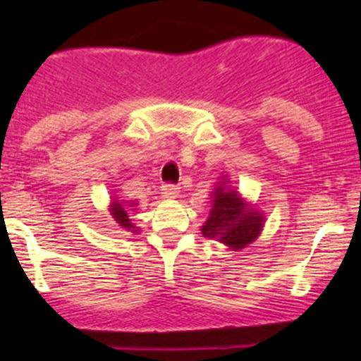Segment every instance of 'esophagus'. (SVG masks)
<instances>
[{"mask_svg":"<svg viewBox=\"0 0 361 361\" xmlns=\"http://www.w3.org/2000/svg\"><path fill=\"white\" fill-rule=\"evenodd\" d=\"M162 196L164 197H166V199H173V197H176L178 196V191H180V188L176 186V185H170V183H166V185H164L162 186Z\"/></svg>","mask_w":361,"mask_h":361,"instance_id":"obj_1","label":"esophagus"}]
</instances>
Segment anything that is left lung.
Here are the masks:
<instances>
[{"mask_svg":"<svg viewBox=\"0 0 361 361\" xmlns=\"http://www.w3.org/2000/svg\"><path fill=\"white\" fill-rule=\"evenodd\" d=\"M227 180L217 183L212 191L209 219L202 225V235L217 238L230 250H243L259 236L264 227V215L248 206L238 191L227 188Z\"/></svg>","mask_w":361,"mask_h":361,"instance_id":"left-lung-1","label":"left lung"}]
</instances>
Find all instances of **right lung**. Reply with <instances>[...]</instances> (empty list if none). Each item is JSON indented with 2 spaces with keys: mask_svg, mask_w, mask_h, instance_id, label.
Here are the masks:
<instances>
[{
  "mask_svg": "<svg viewBox=\"0 0 361 361\" xmlns=\"http://www.w3.org/2000/svg\"><path fill=\"white\" fill-rule=\"evenodd\" d=\"M116 199V197H115ZM137 206V202H128V206L120 202V201H113L110 206V214L115 222L118 224V227L123 230H128V232H139L137 227H134V224H131V219L128 215V209Z\"/></svg>",
  "mask_w": 361,
  "mask_h": 361,
  "instance_id": "right-lung-1",
  "label": "right lung"
}]
</instances>
